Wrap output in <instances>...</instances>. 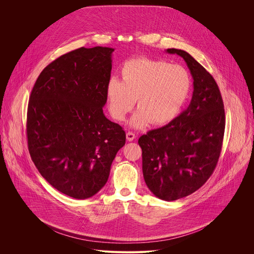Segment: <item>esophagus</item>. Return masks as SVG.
I'll use <instances>...</instances> for the list:
<instances>
[{
    "label": "esophagus",
    "instance_id": "esophagus-1",
    "mask_svg": "<svg viewBox=\"0 0 254 254\" xmlns=\"http://www.w3.org/2000/svg\"><path fill=\"white\" fill-rule=\"evenodd\" d=\"M135 137H136V135H135V133H133L132 131H127V139L128 141L133 140Z\"/></svg>",
    "mask_w": 254,
    "mask_h": 254
}]
</instances>
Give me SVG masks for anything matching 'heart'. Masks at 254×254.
Returning <instances> with one entry per match:
<instances>
[{
  "label": "heart",
  "mask_w": 254,
  "mask_h": 254,
  "mask_svg": "<svg viewBox=\"0 0 254 254\" xmlns=\"http://www.w3.org/2000/svg\"><path fill=\"white\" fill-rule=\"evenodd\" d=\"M191 90L188 71L164 60L139 57L127 60L121 69V81L113 78L106 86L108 111L123 122L137 103L138 111L130 120L135 128L165 126L182 111Z\"/></svg>",
  "instance_id": "b5f03b06"
}]
</instances>
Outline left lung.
Listing matches in <instances>:
<instances>
[{
  "mask_svg": "<svg viewBox=\"0 0 254 254\" xmlns=\"http://www.w3.org/2000/svg\"><path fill=\"white\" fill-rule=\"evenodd\" d=\"M182 57L194 79L192 100L168 125L138 138L142 174L158 198L174 201L199 188L213 174L221 153L225 113L222 96L213 76L189 53L167 49Z\"/></svg>",
  "mask_w": 254,
  "mask_h": 254,
  "instance_id": "8db88e82",
  "label": "left lung"
}]
</instances>
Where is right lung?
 <instances>
[{"mask_svg": "<svg viewBox=\"0 0 254 254\" xmlns=\"http://www.w3.org/2000/svg\"><path fill=\"white\" fill-rule=\"evenodd\" d=\"M114 50L81 47L60 56L43 69L29 98L31 159L51 186L75 199L105 185L126 143L123 127L102 111Z\"/></svg>", "mask_w": 254, "mask_h": 254, "instance_id": "add662e5", "label": "right lung"}]
</instances>
